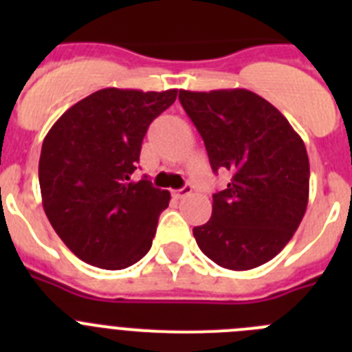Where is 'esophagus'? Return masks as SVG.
Returning a JSON list of instances; mask_svg holds the SVG:
<instances>
[{"label": "esophagus", "mask_w": 352, "mask_h": 352, "mask_svg": "<svg viewBox=\"0 0 352 352\" xmlns=\"http://www.w3.org/2000/svg\"><path fill=\"white\" fill-rule=\"evenodd\" d=\"M192 194V185H185L183 188H179V190H174L173 195L176 199H183L186 197V195H190Z\"/></svg>", "instance_id": "obj_1"}]
</instances>
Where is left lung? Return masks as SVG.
I'll return each instance as SVG.
<instances>
[{"mask_svg": "<svg viewBox=\"0 0 352 352\" xmlns=\"http://www.w3.org/2000/svg\"><path fill=\"white\" fill-rule=\"evenodd\" d=\"M179 102L203 138L213 173L231 174L213 194L211 219L194 227L199 248L234 272L268 263L289 243L309 204L303 139L278 109L248 89H179Z\"/></svg>", "mask_w": 352, "mask_h": 352, "instance_id": "1", "label": "left lung"}]
</instances>
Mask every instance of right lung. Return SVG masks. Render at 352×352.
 <instances>
[{"mask_svg":"<svg viewBox=\"0 0 352 352\" xmlns=\"http://www.w3.org/2000/svg\"><path fill=\"white\" fill-rule=\"evenodd\" d=\"M178 89L105 88L72 105L42 144V204L61 241L84 263L123 270L148 254L170 194L132 182L149 123Z\"/></svg>","mask_w":352,"mask_h":352,"instance_id":"1","label":"right lung"}]
</instances>
